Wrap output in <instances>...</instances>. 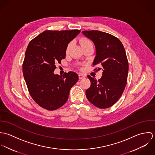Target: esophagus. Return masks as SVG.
Listing matches in <instances>:
<instances>
[{"instance_id": "1", "label": "esophagus", "mask_w": 155, "mask_h": 155, "mask_svg": "<svg viewBox=\"0 0 155 155\" xmlns=\"http://www.w3.org/2000/svg\"><path fill=\"white\" fill-rule=\"evenodd\" d=\"M85 77H86V75L84 74H83V73H80V74H79V79H84Z\"/></svg>"}]
</instances>
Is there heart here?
<instances>
[{"label": "heart", "instance_id": "1", "mask_svg": "<svg viewBox=\"0 0 155 155\" xmlns=\"http://www.w3.org/2000/svg\"><path fill=\"white\" fill-rule=\"evenodd\" d=\"M79 42H80V44L81 45V46H82V48L84 47V46H85L89 45H92V42H91L89 39L86 38H81V39H80V41H79ZM71 45H72V43H71V42H70L67 45L66 49V54L68 53V52L70 51V48H71Z\"/></svg>", "mask_w": 155, "mask_h": 155}]
</instances>
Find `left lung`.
<instances>
[{
    "instance_id": "8db88e82",
    "label": "left lung",
    "mask_w": 155,
    "mask_h": 155,
    "mask_svg": "<svg viewBox=\"0 0 155 155\" xmlns=\"http://www.w3.org/2000/svg\"><path fill=\"white\" fill-rule=\"evenodd\" d=\"M82 33L95 46L93 66L100 64L101 67L94 70H103L98 81L87 76L91 86L86 90L87 98L98 108H109L120 98L127 83L129 66L125 48L118 38L107 33L85 30Z\"/></svg>"
}]
</instances>
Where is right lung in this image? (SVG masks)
<instances>
[{
    "instance_id": "obj_1",
    "label": "right lung",
    "mask_w": 155,
    "mask_h": 155,
    "mask_svg": "<svg viewBox=\"0 0 155 155\" xmlns=\"http://www.w3.org/2000/svg\"><path fill=\"white\" fill-rule=\"evenodd\" d=\"M80 32L46 30L28 45L22 63L23 76L30 96L46 110H55L63 106L70 89L78 81V74L73 71L60 76L54 71L55 64L65 58L68 44Z\"/></svg>"
}]
</instances>
